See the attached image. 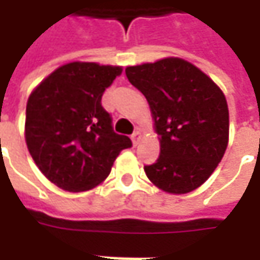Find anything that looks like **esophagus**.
Returning <instances> with one entry per match:
<instances>
[{
    "instance_id": "1",
    "label": "esophagus",
    "mask_w": 260,
    "mask_h": 260,
    "mask_svg": "<svg viewBox=\"0 0 260 260\" xmlns=\"http://www.w3.org/2000/svg\"><path fill=\"white\" fill-rule=\"evenodd\" d=\"M140 137H142L140 132H135V133L132 135V142H133V145L135 146L139 145V142H140Z\"/></svg>"
}]
</instances>
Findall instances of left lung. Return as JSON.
Instances as JSON below:
<instances>
[{"mask_svg": "<svg viewBox=\"0 0 260 260\" xmlns=\"http://www.w3.org/2000/svg\"><path fill=\"white\" fill-rule=\"evenodd\" d=\"M127 79L145 95L160 136L147 178L171 194H186L214 172L229 142L224 94L197 66L178 57L128 66Z\"/></svg>", "mask_w": 260, "mask_h": 260, "instance_id": "1", "label": "left lung"}]
</instances>
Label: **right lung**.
<instances>
[{
	"label": "right lung",
	"mask_w": 260,
	"mask_h": 260,
	"mask_svg": "<svg viewBox=\"0 0 260 260\" xmlns=\"http://www.w3.org/2000/svg\"><path fill=\"white\" fill-rule=\"evenodd\" d=\"M120 66L72 62L57 68L31 92L25 108V143L46 178L69 192L101 184L132 140L117 135L101 104Z\"/></svg>",
	"instance_id": "right-lung-1"
}]
</instances>
